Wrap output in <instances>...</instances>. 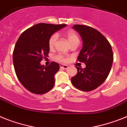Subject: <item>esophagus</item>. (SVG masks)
<instances>
[{"label": "esophagus", "mask_w": 127, "mask_h": 127, "mask_svg": "<svg viewBox=\"0 0 127 127\" xmlns=\"http://www.w3.org/2000/svg\"><path fill=\"white\" fill-rule=\"evenodd\" d=\"M60 68H63V69H67L68 65H64V64H60Z\"/></svg>", "instance_id": "obj_1"}]
</instances>
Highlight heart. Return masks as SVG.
I'll use <instances>...</instances> for the list:
<instances>
[{
	"mask_svg": "<svg viewBox=\"0 0 127 127\" xmlns=\"http://www.w3.org/2000/svg\"><path fill=\"white\" fill-rule=\"evenodd\" d=\"M65 35L66 38L67 39L68 42H69V44H72L74 43H76V42H78L79 43L80 42V39H79V36H78V34L76 33L74 31H68L67 32H65ZM57 38H58V36L56 34H53V35H51L49 39V47L50 49H53L54 47V46L55 45V44H56V40H57ZM56 59L58 60H60V61H65V59L64 57V56L62 55H58L56 56Z\"/></svg>",
	"mask_w": 127,
	"mask_h": 127,
	"instance_id": "1",
	"label": "heart"
}]
</instances>
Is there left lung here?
Masks as SVG:
<instances>
[{
	"instance_id": "obj_1",
	"label": "left lung",
	"mask_w": 127,
	"mask_h": 127,
	"mask_svg": "<svg viewBox=\"0 0 127 127\" xmlns=\"http://www.w3.org/2000/svg\"><path fill=\"white\" fill-rule=\"evenodd\" d=\"M72 28L83 41L78 60L85 63L86 67H76L78 72L71 78V83L80 91H91L101 85L109 76L113 62L112 47L100 32L91 27L76 24Z\"/></svg>"
}]
</instances>
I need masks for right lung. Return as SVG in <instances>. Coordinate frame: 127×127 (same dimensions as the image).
Instances as JSON below:
<instances>
[{
	"instance_id": "1",
	"label": "right lung",
	"mask_w": 127,
	"mask_h": 127,
	"mask_svg": "<svg viewBox=\"0 0 127 127\" xmlns=\"http://www.w3.org/2000/svg\"><path fill=\"white\" fill-rule=\"evenodd\" d=\"M66 26L38 24L18 38L13 53L14 68L22 85L31 93L42 95L54 87L55 74L59 70V64L53 62L46 67L42 65L40 62L44 56H48L49 38Z\"/></svg>"
}]
</instances>
